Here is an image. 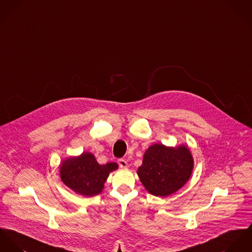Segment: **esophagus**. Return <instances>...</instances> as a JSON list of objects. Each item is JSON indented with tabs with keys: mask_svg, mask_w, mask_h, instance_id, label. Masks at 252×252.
I'll use <instances>...</instances> for the list:
<instances>
[{
	"mask_svg": "<svg viewBox=\"0 0 252 252\" xmlns=\"http://www.w3.org/2000/svg\"><path fill=\"white\" fill-rule=\"evenodd\" d=\"M118 163H119V165H120L121 168H127V162L125 159H123V158H120L118 160Z\"/></svg>",
	"mask_w": 252,
	"mask_h": 252,
	"instance_id": "34e87169",
	"label": "esophagus"
}]
</instances>
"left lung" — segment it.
Segmentation results:
<instances>
[{"label": "left lung", "mask_w": 252, "mask_h": 252, "mask_svg": "<svg viewBox=\"0 0 252 252\" xmlns=\"http://www.w3.org/2000/svg\"><path fill=\"white\" fill-rule=\"evenodd\" d=\"M192 169L193 158L185 145L173 148L155 144L145 152L137 174L151 194L164 197L184 187Z\"/></svg>", "instance_id": "1"}]
</instances>
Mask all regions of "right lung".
Returning <instances> with one entry per match:
<instances>
[{
  "instance_id": "right-lung-1",
  "label": "right lung",
  "mask_w": 252,
  "mask_h": 252,
  "mask_svg": "<svg viewBox=\"0 0 252 252\" xmlns=\"http://www.w3.org/2000/svg\"><path fill=\"white\" fill-rule=\"evenodd\" d=\"M118 169L116 162L99 164L91 153H83L63 161L60 176L63 183L81 195L92 197L99 194L109 173Z\"/></svg>"
}]
</instances>
